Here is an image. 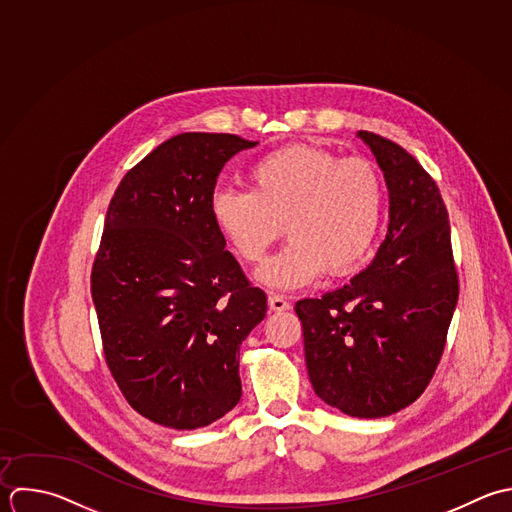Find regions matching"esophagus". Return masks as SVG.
<instances>
[{
	"instance_id": "obj_1",
	"label": "esophagus",
	"mask_w": 512,
	"mask_h": 512,
	"mask_svg": "<svg viewBox=\"0 0 512 512\" xmlns=\"http://www.w3.org/2000/svg\"><path fill=\"white\" fill-rule=\"evenodd\" d=\"M269 309L271 311H289L291 303L281 295H269Z\"/></svg>"
}]
</instances>
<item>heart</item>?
<instances>
[{"mask_svg": "<svg viewBox=\"0 0 512 512\" xmlns=\"http://www.w3.org/2000/svg\"><path fill=\"white\" fill-rule=\"evenodd\" d=\"M249 185L251 191H215L209 213L235 255L251 265L267 257L283 223L291 241L257 273L269 289L293 291L325 271L347 275L377 239L385 187L367 159L293 143L259 157L249 167Z\"/></svg>", "mask_w": 512, "mask_h": 512, "instance_id": "1", "label": "heart"}]
</instances>
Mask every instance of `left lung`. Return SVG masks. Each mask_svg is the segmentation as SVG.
Segmentation results:
<instances>
[{"instance_id": "1", "label": "left lung", "mask_w": 512, "mask_h": 512, "mask_svg": "<svg viewBox=\"0 0 512 512\" xmlns=\"http://www.w3.org/2000/svg\"><path fill=\"white\" fill-rule=\"evenodd\" d=\"M389 189L373 263L321 299H301L305 363L319 399L379 419L415 403L445 349L459 299L451 225L437 183L401 145L359 131Z\"/></svg>"}]
</instances>
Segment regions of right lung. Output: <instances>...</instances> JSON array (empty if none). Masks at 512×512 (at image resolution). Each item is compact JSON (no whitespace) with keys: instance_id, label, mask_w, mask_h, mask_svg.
<instances>
[{"instance_id":"obj_1","label":"right lung","mask_w":512,"mask_h":512,"mask_svg":"<svg viewBox=\"0 0 512 512\" xmlns=\"http://www.w3.org/2000/svg\"><path fill=\"white\" fill-rule=\"evenodd\" d=\"M229 133H179L121 179L91 273L107 367L145 419L193 431L241 399L239 347L265 319L209 201L225 163L255 147Z\"/></svg>"}]
</instances>
